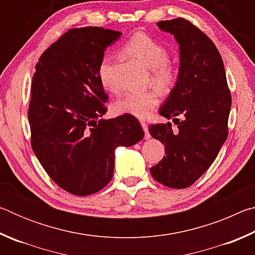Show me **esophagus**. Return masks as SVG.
<instances>
[{
  "instance_id": "1",
  "label": "esophagus",
  "mask_w": 255,
  "mask_h": 255,
  "mask_svg": "<svg viewBox=\"0 0 255 255\" xmlns=\"http://www.w3.org/2000/svg\"><path fill=\"white\" fill-rule=\"evenodd\" d=\"M140 125H141V128H143V129H144V131H145V138H149V137H150V135H149V132H148L147 124L144 123V122H140Z\"/></svg>"
}]
</instances>
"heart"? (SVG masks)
Instances as JSON below:
<instances>
[{
    "instance_id": "obj_1",
    "label": "heart",
    "mask_w": 255,
    "mask_h": 255,
    "mask_svg": "<svg viewBox=\"0 0 255 255\" xmlns=\"http://www.w3.org/2000/svg\"><path fill=\"white\" fill-rule=\"evenodd\" d=\"M123 49L138 62L150 68L152 83L161 91H170L178 77V68L171 59L167 58V50L161 42L155 40L147 33L137 32L125 42ZM112 56L107 54L101 59L98 75L103 88L110 89ZM159 94L155 90L146 92H128L115 102V110L118 114H126L138 119L149 117L158 106Z\"/></svg>"
}]
</instances>
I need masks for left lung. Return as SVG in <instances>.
I'll return each mask as SVG.
<instances>
[{"label": "left lung", "mask_w": 255, "mask_h": 255, "mask_svg": "<svg viewBox=\"0 0 255 255\" xmlns=\"http://www.w3.org/2000/svg\"><path fill=\"white\" fill-rule=\"evenodd\" d=\"M157 27L179 44L178 79L159 108V115L173 118L178 129L171 123L149 126L166 153L150 174L166 187L183 189L209 169L225 143L232 98L221 54L200 29L182 18L159 21Z\"/></svg>", "instance_id": "obj_1"}]
</instances>
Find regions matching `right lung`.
Returning a JSON list of instances; mask_svg holds the SVG:
<instances>
[{
  "mask_svg": "<svg viewBox=\"0 0 255 255\" xmlns=\"http://www.w3.org/2000/svg\"><path fill=\"white\" fill-rule=\"evenodd\" d=\"M122 32L100 27L68 30L40 56L32 77L28 118L31 146L54 182L89 196L110 182L115 150L143 139L130 115L102 119L108 96L98 70Z\"/></svg>",
  "mask_w": 255,
  "mask_h": 255,
  "instance_id": "right-lung-1",
  "label": "right lung"
}]
</instances>
